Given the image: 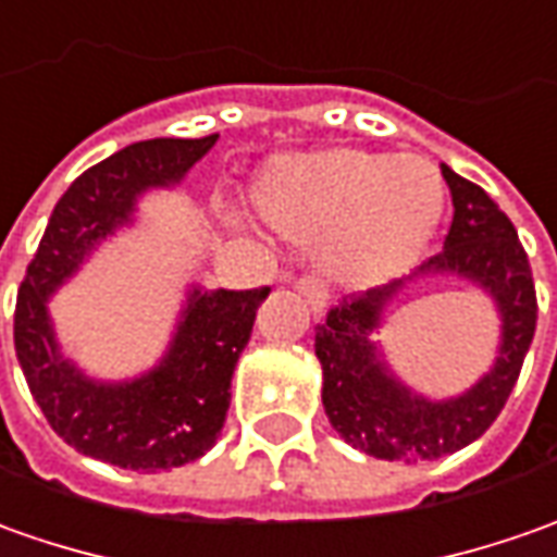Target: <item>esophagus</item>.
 I'll list each match as a JSON object with an SVG mask.
<instances>
[{"mask_svg": "<svg viewBox=\"0 0 557 557\" xmlns=\"http://www.w3.org/2000/svg\"><path fill=\"white\" fill-rule=\"evenodd\" d=\"M297 290L309 300L312 309H324V304H327V287H324V282L315 272H304V275L297 278Z\"/></svg>", "mask_w": 557, "mask_h": 557, "instance_id": "esophagus-1", "label": "esophagus"}]
</instances>
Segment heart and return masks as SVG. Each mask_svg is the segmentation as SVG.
Listing matches in <instances>:
<instances>
[{
    "instance_id": "b5f03b06",
    "label": "heart",
    "mask_w": 557,
    "mask_h": 557,
    "mask_svg": "<svg viewBox=\"0 0 557 557\" xmlns=\"http://www.w3.org/2000/svg\"><path fill=\"white\" fill-rule=\"evenodd\" d=\"M253 208L290 238H322L339 263L376 270L408 260L438 218V174L423 156L324 149L282 156L251 189Z\"/></svg>"
}]
</instances>
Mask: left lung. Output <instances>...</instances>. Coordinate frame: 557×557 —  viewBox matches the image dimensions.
Segmentation results:
<instances>
[{"instance_id":"left-lung-1","label":"left lung","mask_w":557,"mask_h":557,"mask_svg":"<svg viewBox=\"0 0 557 557\" xmlns=\"http://www.w3.org/2000/svg\"><path fill=\"white\" fill-rule=\"evenodd\" d=\"M454 199L444 248L417 272H457L494 294L503 315V346L494 371L454 401H426L395 383L368 334L380 309L405 282L374 287L358 300L331 306L315 327L324 371V413L346 442L380 460H438L481 438L512 395L536 331L531 260L506 218L479 183L442 168Z\"/></svg>"}]
</instances>
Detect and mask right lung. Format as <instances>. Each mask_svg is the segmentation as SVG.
I'll return each instance as SVG.
<instances>
[{
  "mask_svg": "<svg viewBox=\"0 0 557 557\" xmlns=\"http://www.w3.org/2000/svg\"><path fill=\"white\" fill-rule=\"evenodd\" d=\"M208 137H156L88 168L54 205L14 306V352L48 426L78 454L134 472L199 460L218 442L235 361L270 287L193 290L168 358L125 386H100L63 361L45 300L97 238L128 220L137 193L181 181L214 147Z\"/></svg>",
  "mask_w": 557,
  "mask_h": 557,
  "instance_id": "obj_1",
  "label": "right lung"
}]
</instances>
